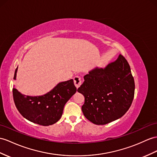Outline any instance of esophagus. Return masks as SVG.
I'll use <instances>...</instances> for the list:
<instances>
[{
    "instance_id": "1",
    "label": "esophagus",
    "mask_w": 157,
    "mask_h": 157,
    "mask_svg": "<svg viewBox=\"0 0 157 157\" xmlns=\"http://www.w3.org/2000/svg\"><path fill=\"white\" fill-rule=\"evenodd\" d=\"M73 79H74L75 85V86L78 89V88L80 86H81V77H80V76H75Z\"/></svg>"
}]
</instances>
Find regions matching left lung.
Instances as JSON below:
<instances>
[{"label":"left lung","mask_w":157,"mask_h":157,"mask_svg":"<svg viewBox=\"0 0 157 157\" xmlns=\"http://www.w3.org/2000/svg\"><path fill=\"white\" fill-rule=\"evenodd\" d=\"M77 91L85 97L82 111L97 125L108 124L123 117L131 106L135 95V81L124 57L105 68H95L84 76Z\"/></svg>","instance_id":"left-lung-1"}]
</instances>
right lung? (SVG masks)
<instances>
[{"instance_id":"right-lung-1","label":"right lung","mask_w":157,"mask_h":157,"mask_svg":"<svg viewBox=\"0 0 157 157\" xmlns=\"http://www.w3.org/2000/svg\"><path fill=\"white\" fill-rule=\"evenodd\" d=\"M18 67L14 79H16ZM76 92L72 79L59 82L47 94L39 97L25 96L13 88L15 106L26 119L42 126L56 123L62 117L64 106Z\"/></svg>"}]
</instances>
